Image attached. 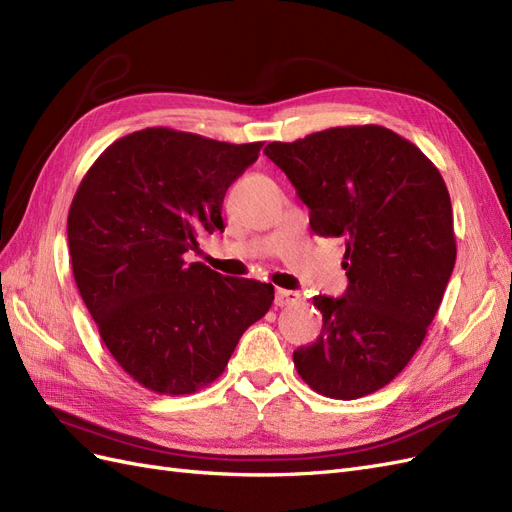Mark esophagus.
<instances>
[{"mask_svg":"<svg viewBox=\"0 0 512 512\" xmlns=\"http://www.w3.org/2000/svg\"><path fill=\"white\" fill-rule=\"evenodd\" d=\"M301 303V294L294 290H286V288H277L275 290V305L277 307H290Z\"/></svg>","mask_w":512,"mask_h":512,"instance_id":"obj_1","label":"esophagus"}]
</instances>
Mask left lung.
Returning a JSON list of instances; mask_svg holds the SVG:
<instances>
[{
	"label": "left lung",
	"mask_w": 512,
	"mask_h": 512,
	"mask_svg": "<svg viewBox=\"0 0 512 512\" xmlns=\"http://www.w3.org/2000/svg\"><path fill=\"white\" fill-rule=\"evenodd\" d=\"M320 237H342L344 297L318 294L322 331L294 350L299 376L331 399L376 393L421 348L457 258L446 183L389 128L344 126L269 143Z\"/></svg>",
	"instance_id": "8db88e82"
}]
</instances>
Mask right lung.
Wrapping results in <instances>:
<instances>
[{
  "label": "right lung",
  "mask_w": 512,
  "mask_h": 512,
  "mask_svg": "<svg viewBox=\"0 0 512 512\" xmlns=\"http://www.w3.org/2000/svg\"><path fill=\"white\" fill-rule=\"evenodd\" d=\"M260 149L145 128L106 147L74 194L76 288L113 359L153 393L190 395L218 380L275 299L271 284L185 260L200 232L224 230L226 190Z\"/></svg>",
  "instance_id": "add662e5"
}]
</instances>
